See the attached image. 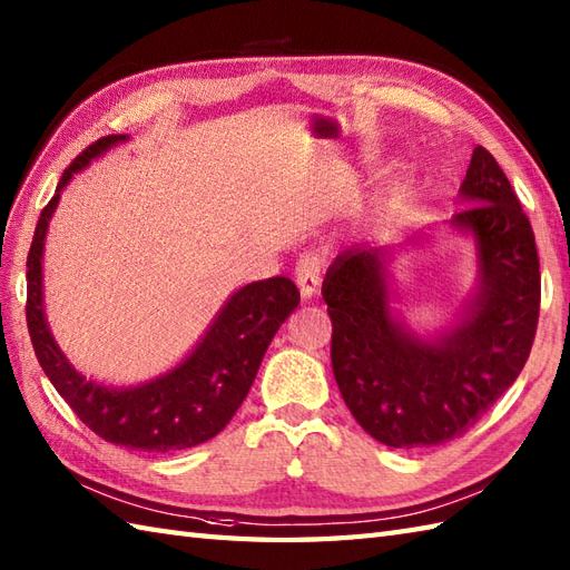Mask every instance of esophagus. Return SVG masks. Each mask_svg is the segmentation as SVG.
I'll list each match as a JSON object with an SVG mask.
<instances>
[{
    "instance_id": "esophagus-1",
    "label": "esophagus",
    "mask_w": 570,
    "mask_h": 570,
    "mask_svg": "<svg viewBox=\"0 0 570 570\" xmlns=\"http://www.w3.org/2000/svg\"><path fill=\"white\" fill-rule=\"evenodd\" d=\"M321 267L323 259L315 253L301 255V259L296 262V284L301 288V296L306 301L317 294V286H321Z\"/></svg>"
}]
</instances>
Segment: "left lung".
Instances as JSON below:
<instances>
[{
	"instance_id": "8db88e82",
	"label": "left lung",
	"mask_w": 570,
	"mask_h": 570,
	"mask_svg": "<svg viewBox=\"0 0 570 570\" xmlns=\"http://www.w3.org/2000/svg\"><path fill=\"white\" fill-rule=\"evenodd\" d=\"M446 228L473 243L475 286L456 321L425 335L395 303L391 259L403 245L362 243L323 279L333 321V372L350 413L381 444L422 449L464 434L514 379L532 350L541 276L534 233L505 171L473 148ZM425 228L407 233L415 243Z\"/></svg>"
}]
</instances>
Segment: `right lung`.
Listing matches in <instances>:
<instances>
[{
  "instance_id": "add662e5",
  "label": "right lung",
  "mask_w": 570,
  "mask_h": 570,
  "mask_svg": "<svg viewBox=\"0 0 570 570\" xmlns=\"http://www.w3.org/2000/svg\"><path fill=\"white\" fill-rule=\"evenodd\" d=\"M126 140L130 136H106L62 171L56 196L36 223L26 259V323L46 376L91 432L118 446L167 454L204 444L228 425L253 386L276 330L296 311L301 294L288 276L237 288L181 362L136 386H106L77 372L48 327L43 306L46 235L60 194L77 171Z\"/></svg>"
}]
</instances>
